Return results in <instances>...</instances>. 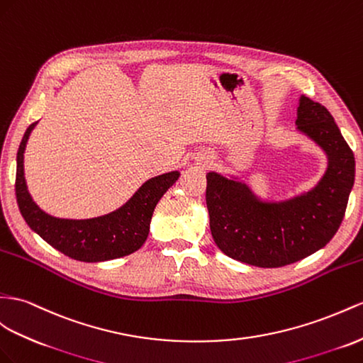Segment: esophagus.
I'll return each instance as SVG.
<instances>
[{"label":"esophagus","instance_id":"esophagus-1","mask_svg":"<svg viewBox=\"0 0 363 363\" xmlns=\"http://www.w3.org/2000/svg\"><path fill=\"white\" fill-rule=\"evenodd\" d=\"M213 161H211V156L210 155H199L196 157V164L201 165V167H207L210 165Z\"/></svg>","mask_w":363,"mask_h":363}]
</instances>
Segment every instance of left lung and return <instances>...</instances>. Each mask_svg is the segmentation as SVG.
Wrapping results in <instances>:
<instances>
[{
  "label": "left lung",
  "instance_id": "left-lung-1",
  "mask_svg": "<svg viewBox=\"0 0 363 363\" xmlns=\"http://www.w3.org/2000/svg\"><path fill=\"white\" fill-rule=\"evenodd\" d=\"M296 132L327 156L318 184L285 199H264L238 174L207 173L210 230L224 255L261 268L301 261L336 235L354 185V155L330 111L305 95L297 102Z\"/></svg>",
  "mask_w": 363,
  "mask_h": 363
}]
</instances>
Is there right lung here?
I'll return each instance as SVG.
<instances>
[{"label": "right lung", "mask_w": 363, "mask_h": 363, "mask_svg": "<svg viewBox=\"0 0 363 363\" xmlns=\"http://www.w3.org/2000/svg\"><path fill=\"white\" fill-rule=\"evenodd\" d=\"M27 127L16 155L15 193L21 215L36 235L58 252L81 262H104L135 253L145 242L156 203L178 181L173 170L145 181L124 206L89 219L57 218L41 210L30 196L24 178V152L32 130Z\"/></svg>", "instance_id": "right-lung-1"}]
</instances>
